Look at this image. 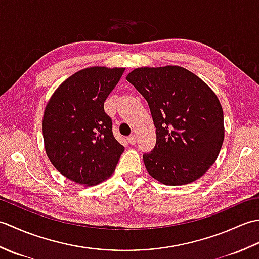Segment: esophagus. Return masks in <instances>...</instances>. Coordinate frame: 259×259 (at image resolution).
Here are the masks:
<instances>
[{
    "label": "esophagus",
    "instance_id": "esophagus-1",
    "mask_svg": "<svg viewBox=\"0 0 259 259\" xmlns=\"http://www.w3.org/2000/svg\"><path fill=\"white\" fill-rule=\"evenodd\" d=\"M128 142L130 145H135L136 144V136L135 135H131L128 137Z\"/></svg>",
    "mask_w": 259,
    "mask_h": 259
}]
</instances>
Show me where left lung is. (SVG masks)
<instances>
[{
    "label": "left lung",
    "mask_w": 259,
    "mask_h": 259,
    "mask_svg": "<svg viewBox=\"0 0 259 259\" xmlns=\"http://www.w3.org/2000/svg\"><path fill=\"white\" fill-rule=\"evenodd\" d=\"M149 104L157 142L145 153L148 174L167 186H183L205 175L221 152V101L199 76L179 65L141 67L126 75Z\"/></svg>",
    "instance_id": "1"
}]
</instances>
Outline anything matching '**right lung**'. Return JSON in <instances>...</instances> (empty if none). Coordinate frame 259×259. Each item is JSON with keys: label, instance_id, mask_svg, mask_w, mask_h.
<instances>
[{"label": "right lung", "instance_id": "add662e5", "mask_svg": "<svg viewBox=\"0 0 259 259\" xmlns=\"http://www.w3.org/2000/svg\"><path fill=\"white\" fill-rule=\"evenodd\" d=\"M124 70L82 69L49 99L42 120L45 149L54 168L73 183L90 187L111 177L124 150L103 109Z\"/></svg>", "mask_w": 259, "mask_h": 259}]
</instances>
